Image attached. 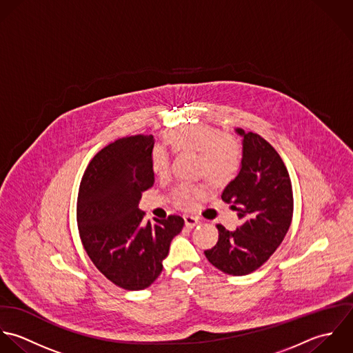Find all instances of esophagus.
Returning <instances> with one entry per match:
<instances>
[{
	"mask_svg": "<svg viewBox=\"0 0 353 353\" xmlns=\"http://www.w3.org/2000/svg\"><path fill=\"white\" fill-rule=\"evenodd\" d=\"M184 222H185V226H187V228H194V226H196V225L201 223L199 218H196V216H194V215H184Z\"/></svg>",
	"mask_w": 353,
	"mask_h": 353,
	"instance_id": "1",
	"label": "esophagus"
}]
</instances>
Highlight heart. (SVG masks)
<instances>
[{
    "instance_id": "heart-1",
    "label": "heart",
    "mask_w": 353,
    "mask_h": 353,
    "mask_svg": "<svg viewBox=\"0 0 353 353\" xmlns=\"http://www.w3.org/2000/svg\"><path fill=\"white\" fill-rule=\"evenodd\" d=\"M163 139L174 152H196L198 173L205 174L215 188L228 185L240 169L241 155L237 141L209 125L198 124L169 131ZM151 170L159 177L169 172V157L161 147H154L151 151ZM202 194H205L203 185L181 184L174 191V201L177 206L188 209Z\"/></svg>"
}]
</instances>
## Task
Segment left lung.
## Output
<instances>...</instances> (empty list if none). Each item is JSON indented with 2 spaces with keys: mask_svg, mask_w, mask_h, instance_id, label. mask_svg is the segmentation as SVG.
Listing matches in <instances>:
<instances>
[{
  "mask_svg": "<svg viewBox=\"0 0 353 353\" xmlns=\"http://www.w3.org/2000/svg\"><path fill=\"white\" fill-rule=\"evenodd\" d=\"M234 131L243 138L240 170L221 198L232 203L241 225L233 232L216 225L218 243L205 255L218 270L245 276L261 268L281 244L292 222L293 194L274 147L258 134Z\"/></svg>",
  "mask_w": 353,
  "mask_h": 353,
  "instance_id": "obj_1",
  "label": "left lung"
}]
</instances>
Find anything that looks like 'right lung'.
<instances>
[{
	"label": "right lung",
	"instance_id": "right-lung-1",
	"mask_svg": "<svg viewBox=\"0 0 353 353\" xmlns=\"http://www.w3.org/2000/svg\"><path fill=\"white\" fill-rule=\"evenodd\" d=\"M152 135L128 137L102 148L88 163L79 188L77 226L83 247L95 268L127 290L150 286L184 219L144 222L141 192L154 185Z\"/></svg>",
	"mask_w": 353,
	"mask_h": 353
}]
</instances>
